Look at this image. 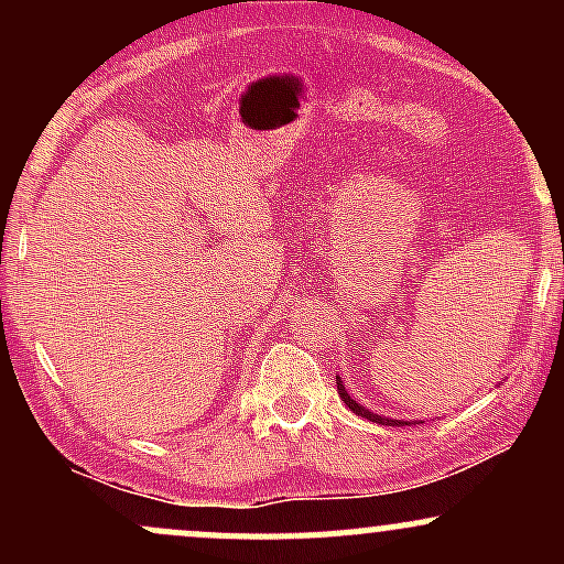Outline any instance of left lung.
<instances>
[{
	"instance_id": "obj_1",
	"label": "left lung",
	"mask_w": 564,
	"mask_h": 564,
	"mask_svg": "<svg viewBox=\"0 0 564 564\" xmlns=\"http://www.w3.org/2000/svg\"><path fill=\"white\" fill-rule=\"evenodd\" d=\"M336 390H339V398L345 400V405L349 408V411L355 413V416H364V419H368V422H373V424H387V426H400V424H422V422H400V419H390V416H381V413H373V411H368L366 405H360L358 400L355 398H349V392H347V387H345V381H341V377H336Z\"/></svg>"
}]
</instances>
